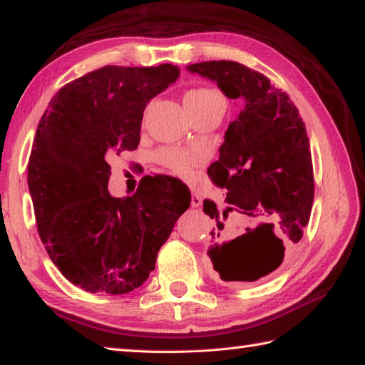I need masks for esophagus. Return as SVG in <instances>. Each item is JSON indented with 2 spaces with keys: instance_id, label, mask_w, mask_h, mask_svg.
Returning a JSON list of instances; mask_svg holds the SVG:
<instances>
[{
  "instance_id": "1",
  "label": "esophagus",
  "mask_w": 365,
  "mask_h": 365,
  "mask_svg": "<svg viewBox=\"0 0 365 365\" xmlns=\"http://www.w3.org/2000/svg\"><path fill=\"white\" fill-rule=\"evenodd\" d=\"M202 205V197H200L199 195H196V192H192V196H191V207L192 208H197V207H200Z\"/></svg>"
}]
</instances>
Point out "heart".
I'll return each mask as SVG.
<instances>
[{"mask_svg":"<svg viewBox=\"0 0 365 365\" xmlns=\"http://www.w3.org/2000/svg\"><path fill=\"white\" fill-rule=\"evenodd\" d=\"M215 100H222L218 91L212 88H196L185 96V106L200 108L213 103ZM160 161L170 173L180 177H190L200 163L204 161V155L197 150L187 149H165L160 152Z\"/></svg>","mask_w":365,"mask_h":365,"instance_id":"b5f03b06","label":"heart"}]
</instances>
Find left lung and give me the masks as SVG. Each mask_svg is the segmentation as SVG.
Listing matches in <instances>:
<instances>
[{"label":"left lung","mask_w":365,"mask_h":365,"mask_svg":"<svg viewBox=\"0 0 365 365\" xmlns=\"http://www.w3.org/2000/svg\"><path fill=\"white\" fill-rule=\"evenodd\" d=\"M188 71L216 81L242 110L224 135L208 177L227 190L226 210L204 200L216 220L208 251L221 281L251 284L281 265L302 237L314 202V169L306 125L290 97L265 75L235 61H207ZM235 212L250 224L232 227Z\"/></svg>","instance_id":"8db88e82"}]
</instances>
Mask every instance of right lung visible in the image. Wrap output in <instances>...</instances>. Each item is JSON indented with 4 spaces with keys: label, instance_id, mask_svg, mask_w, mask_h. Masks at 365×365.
I'll list each match as a JSON object with an SVG mask.
<instances>
[{
    "label": "right lung",
    "instance_id": "right-lung-1",
    "mask_svg": "<svg viewBox=\"0 0 365 365\" xmlns=\"http://www.w3.org/2000/svg\"><path fill=\"white\" fill-rule=\"evenodd\" d=\"M180 68L105 66L61 88L38 122L28 161L37 230L54 265L83 290L123 294L143 285L190 190L145 175L127 197L108 191L114 153L136 150L150 98Z\"/></svg>",
    "mask_w": 365,
    "mask_h": 365
}]
</instances>
